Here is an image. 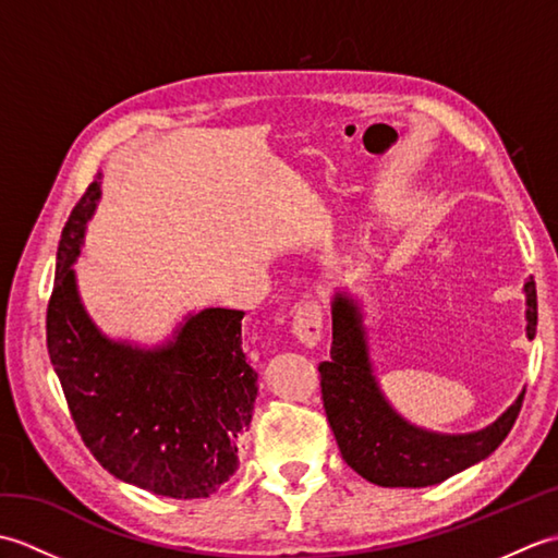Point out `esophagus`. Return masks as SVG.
I'll list each match as a JSON object with an SVG mask.
<instances>
[{"mask_svg": "<svg viewBox=\"0 0 558 558\" xmlns=\"http://www.w3.org/2000/svg\"><path fill=\"white\" fill-rule=\"evenodd\" d=\"M292 333L298 336L304 345H316L324 333V310L318 302H304L294 310L292 316Z\"/></svg>", "mask_w": 558, "mask_h": 558, "instance_id": "34e87169", "label": "esophagus"}]
</instances>
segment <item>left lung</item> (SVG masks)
Wrapping results in <instances>:
<instances>
[{
	"label": "left lung",
	"mask_w": 558,
	"mask_h": 558,
	"mask_svg": "<svg viewBox=\"0 0 558 558\" xmlns=\"http://www.w3.org/2000/svg\"><path fill=\"white\" fill-rule=\"evenodd\" d=\"M527 338L537 333L535 280L525 282ZM322 400L342 460L378 487H432L494 453L513 429L525 393L487 429L436 434L405 422L388 405L372 372L360 304L350 294L333 300L330 360L318 364Z\"/></svg>",
	"instance_id": "8db88e82"
}]
</instances>
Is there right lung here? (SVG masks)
<instances>
[{
	"instance_id": "add662e5",
	"label": "right lung",
	"mask_w": 558,
	"mask_h": 558,
	"mask_svg": "<svg viewBox=\"0 0 558 558\" xmlns=\"http://www.w3.org/2000/svg\"><path fill=\"white\" fill-rule=\"evenodd\" d=\"M98 198L93 182L71 210L47 304V352L71 420L117 480L170 499H206L234 475L254 412L258 374L242 350L244 312L216 306L186 316L156 350L102 336L71 268Z\"/></svg>"
}]
</instances>
